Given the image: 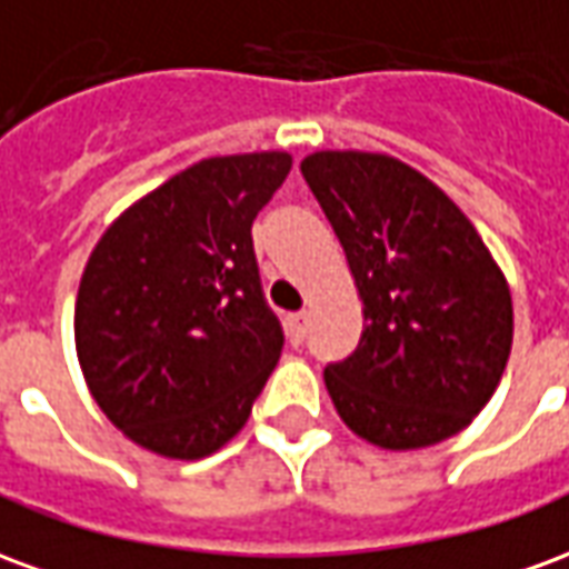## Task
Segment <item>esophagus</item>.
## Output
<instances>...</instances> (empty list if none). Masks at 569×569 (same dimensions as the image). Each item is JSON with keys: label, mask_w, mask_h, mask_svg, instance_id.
<instances>
[{"label": "esophagus", "mask_w": 569, "mask_h": 569, "mask_svg": "<svg viewBox=\"0 0 569 569\" xmlns=\"http://www.w3.org/2000/svg\"><path fill=\"white\" fill-rule=\"evenodd\" d=\"M305 332H308V317H305V313L286 317V338H289V345H301V341H305Z\"/></svg>", "instance_id": "esophagus-1"}]
</instances>
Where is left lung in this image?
<instances>
[{
	"instance_id": "obj_1",
	"label": "left lung",
	"mask_w": 569,
	"mask_h": 569,
	"mask_svg": "<svg viewBox=\"0 0 569 569\" xmlns=\"http://www.w3.org/2000/svg\"><path fill=\"white\" fill-rule=\"evenodd\" d=\"M320 200L362 301L353 357L326 366L335 411L359 439L418 451L466 429L512 350V292L497 259L436 182L381 151H313Z\"/></svg>"
}]
</instances>
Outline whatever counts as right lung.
<instances>
[{
	"label": "right lung",
	"instance_id": "right-lung-1",
	"mask_svg": "<svg viewBox=\"0 0 569 569\" xmlns=\"http://www.w3.org/2000/svg\"><path fill=\"white\" fill-rule=\"evenodd\" d=\"M289 170V151L203 158L130 203L91 249L76 298L81 375L106 418L146 451H219L283 353L252 219Z\"/></svg>",
	"mask_w": 569,
	"mask_h": 569
}]
</instances>
